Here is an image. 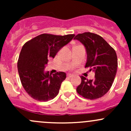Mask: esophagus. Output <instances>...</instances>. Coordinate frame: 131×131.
<instances>
[{
	"label": "esophagus",
	"instance_id": "1",
	"mask_svg": "<svg viewBox=\"0 0 131 131\" xmlns=\"http://www.w3.org/2000/svg\"><path fill=\"white\" fill-rule=\"evenodd\" d=\"M67 77L70 78V77H73V74H71V73H67Z\"/></svg>",
	"mask_w": 131,
	"mask_h": 131
}]
</instances>
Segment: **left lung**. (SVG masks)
Listing matches in <instances>:
<instances>
[{"label":"left lung","mask_w":131,"mask_h":131,"mask_svg":"<svg viewBox=\"0 0 131 131\" xmlns=\"http://www.w3.org/2000/svg\"><path fill=\"white\" fill-rule=\"evenodd\" d=\"M74 39L80 41L86 49L88 59L85 68L95 72L93 80L80 77L82 81L77 92L89 100L100 98L110 90L114 81L118 66L115 51L102 37L94 33L79 34Z\"/></svg>","instance_id":"8db88e82"}]
</instances>
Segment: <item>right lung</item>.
Wrapping results in <instances>:
<instances>
[{"mask_svg":"<svg viewBox=\"0 0 131 131\" xmlns=\"http://www.w3.org/2000/svg\"><path fill=\"white\" fill-rule=\"evenodd\" d=\"M74 34L56 35L43 34L23 45L18 61V70L22 85L28 94L39 101H47L59 93L66 73H45L48 58H54L61 47L69 43Z\"/></svg>","mask_w":131,"mask_h":131,"instance_id":"right-lung-1","label":"right lung"}]
</instances>
